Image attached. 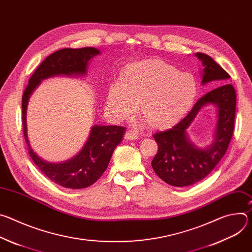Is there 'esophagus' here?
Listing matches in <instances>:
<instances>
[{
    "label": "esophagus",
    "mask_w": 252,
    "mask_h": 252,
    "mask_svg": "<svg viewBox=\"0 0 252 252\" xmlns=\"http://www.w3.org/2000/svg\"><path fill=\"white\" fill-rule=\"evenodd\" d=\"M138 137L137 133L135 131H133L132 129H127L125 133V138L127 140H132V139H136Z\"/></svg>",
    "instance_id": "esophagus-1"
}]
</instances>
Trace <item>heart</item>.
<instances>
[{"instance_id": "obj_1", "label": "heart", "mask_w": 252, "mask_h": 252, "mask_svg": "<svg viewBox=\"0 0 252 252\" xmlns=\"http://www.w3.org/2000/svg\"><path fill=\"white\" fill-rule=\"evenodd\" d=\"M121 83L110 86L106 106L116 120L130 117L137 104L146 125L156 130L167 129L190 111L198 86L195 79L175 66L156 59L127 64Z\"/></svg>"}]
</instances>
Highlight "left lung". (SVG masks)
Instances as JSON below:
<instances>
[{"label": "left lung", "mask_w": 252, "mask_h": 252, "mask_svg": "<svg viewBox=\"0 0 252 252\" xmlns=\"http://www.w3.org/2000/svg\"><path fill=\"white\" fill-rule=\"evenodd\" d=\"M203 65L202 85L217 82L220 87L201 96L189 115L172 128L154 134L158 153L152 166L159 178L173 187H189L204 178L225 155L234 129L236 94L232 85L226 84L230 76L209 56L196 53ZM217 105L219 119L215 140L207 149L195 147L188 138L186 129L202 106Z\"/></svg>", "instance_id": "1"}]
</instances>
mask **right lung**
Returning a JSON list of instances; mask_svg holds the SVG:
<instances>
[{"label":"right lung","instance_id":"obj_1","mask_svg":"<svg viewBox=\"0 0 252 252\" xmlns=\"http://www.w3.org/2000/svg\"><path fill=\"white\" fill-rule=\"evenodd\" d=\"M97 49H63L46 58L34 70L22 98L24 136L29 155L39 169L55 184L66 189H85L101 176L109 164L116 147L123 139L125 127L119 126H94L83 150L71 159L53 163L39 158L32 150L28 134L26 112L32 91L45 79L55 76H84L87 74L89 61L98 55Z\"/></svg>","mask_w":252,"mask_h":252}]
</instances>
